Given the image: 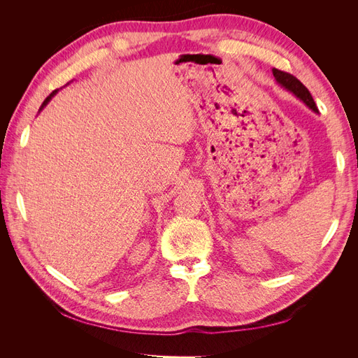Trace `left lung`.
<instances>
[{"label": "left lung", "instance_id": "8db88e82", "mask_svg": "<svg viewBox=\"0 0 358 358\" xmlns=\"http://www.w3.org/2000/svg\"><path fill=\"white\" fill-rule=\"evenodd\" d=\"M273 76H275V80L278 82V85L282 86L287 91H289L291 94H294L299 100H301L305 103L310 110H313L315 113H318V109L315 106V101H313L310 92L308 91V88L305 85H303L297 78L294 76L285 73V71H280L278 69H273Z\"/></svg>", "mask_w": 358, "mask_h": 358}]
</instances>
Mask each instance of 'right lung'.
Here are the masks:
<instances>
[{
    "mask_svg": "<svg viewBox=\"0 0 358 358\" xmlns=\"http://www.w3.org/2000/svg\"><path fill=\"white\" fill-rule=\"evenodd\" d=\"M57 92H58V90H55V91H53V92H52V94H50V95H49V96H48V99H46V100H45V101H43V104H41V106H40V110H38V112H41V110H43V109H45V107H46V106H48V104H49V101H50V100H52V99H53V95H57Z\"/></svg>",
    "mask_w": 358,
    "mask_h": 358,
    "instance_id": "add662e5",
    "label": "right lung"
}]
</instances>
